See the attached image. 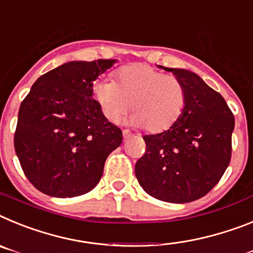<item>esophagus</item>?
<instances>
[{
    "mask_svg": "<svg viewBox=\"0 0 253 253\" xmlns=\"http://www.w3.org/2000/svg\"><path fill=\"white\" fill-rule=\"evenodd\" d=\"M122 135H124V139L127 140V139H129V137H131V135H132V133L129 132L128 129H124V131H122Z\"/></svg>",
    "mask_w": 253,
    "mask_h": 253,
    "instance_id": "1",
    "label": "esophagus"
}]
</instances>
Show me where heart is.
<instances>
[{"instance_id":"1","label":"heart","mask_w":253,"mask_h":253,"mask_svg":"<svg viewBox=\"0 0 253 253\" xmlns=\"http://www.w3.org/2000/svg\"><path fill=\"white\" fill-rule=\"evenodd\" d=\"M94 99L107 120L116 122L129 109L128 124L159 132L172 126L186 104V90L179 79L164 75L145 63L117 71V83L100 79L93 86Z\"/></svg>"}]
</instances>
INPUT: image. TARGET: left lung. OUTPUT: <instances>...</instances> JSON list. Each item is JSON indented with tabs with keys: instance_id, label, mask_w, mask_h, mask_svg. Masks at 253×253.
Returning a JSON list of instances; mask_svg holds the SVG:
<instances>
[{
	"instance_id": "obj_1",
	"label": "left lung",
	"mask_w": 253,
	"mask_h": 253,
	"mask_svg": "<svg viewBox=\"0 0 253 253\" xmlns=\"http://www.w3.org/2000/svg\"><path fill=\"white\" fill-rule=\"evenodd\" d=\"M179 79L186 104L167 131L145 135L146 150L135 166L146 193L173 204L205 196L228 168L234 116L223 96L190 70L159 66Z\"/></svg>"
}]
</instances>
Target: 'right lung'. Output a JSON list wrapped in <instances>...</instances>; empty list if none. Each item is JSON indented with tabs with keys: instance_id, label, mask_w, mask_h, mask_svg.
I'll list each match as a JSON object with an SVG mask.
<instances>
[{
	"instance_id": "obj_1",
	"label": "right lung",
	"mask_w": 253,
	"mask_h": 253,
	"mask_svg": "<svg viewBox=\"0 0 253 253\" xmlns=\"http://www.w3.org/2000/svg\"><path fill=\"white\" fill-rule=\"evenodd\" d=\"M117 60L70 61L33 84L17 116L15 151L26 178L53 197H75L99 183L109 154L122 144L93 98L98 76Z\"/></svg>"
}]
</instances>
